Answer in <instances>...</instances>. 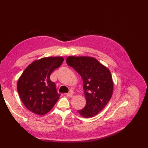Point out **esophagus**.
Segmentation results:
<instances>
[{
  "label": "esophagus",
  "mask_w": 148,
  "mask_h": 148,
  "mask_svg": "<svg viewBox=\"0 0 148 148\" xmlns=\"http://www.w3.org/2000/svg\"><path fill=\"white\" fill-rule=\"evenodd\" d=\"M72 95H73V93H72V92L66 93V96H67V97H72Z\"/></svg>",
  "instance_id": "obj_1"
}]
</instances>
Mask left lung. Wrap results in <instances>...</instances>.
I'll return each mask as SVG.
<instances>
[{
	"instance_id": "obj_1",
	"label": "left lung",
	"mask_w": 148,
	"mask_h": 148,
	"mask_svg": "<svg viewBox=\"0 0 148 148\" xmlns=\"http://www.w3.org/2000/svg\"><path fill=\"white\" fill-rule=\"evenodd\" d=\"M66 62L75 69L83 81L86 105L77 112L87 118L98 114L112 95L114 86L111 72L91 56H70L66 59Z\"/></svg>"
}]
</instances>
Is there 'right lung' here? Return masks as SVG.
<instances>
[{"label":"right lung","mask_w":148,"mask_h":148,"mask_svg":"<svg viewBox=\"0 0 148 148\" xmlns=\"http://www.w3.org/2000/svg\"><path fill=\"white\" fill-rule=\"evenodd\" d=\"M62 56L45 57L34 61L25 69L17 83V90L23 105L37 115L48 113L60 96L50 75L64 62Z\"/></svg>","instance_id":"obj_1"}]
</instances>
